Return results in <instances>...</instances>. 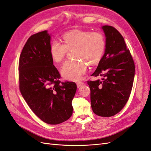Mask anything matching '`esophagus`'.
<instances>
[{
	"instance_id": "34e87169",
	"label": "esophagus",
	"mask_w": 151,
	"mask_h": 151,
	"mask_svg": "<svg viewBox=\"0 0 151 151\" xmlns=\"http://www.w3.org/2000/svg\"><path fill=\"white\" fill-rule=\"evenodd\" d=\"M76 84H77V88H79V87L81 86L82 85L84 84L83 82H82V81H77V82H76Z\"/></svg>"
}]
</instances>
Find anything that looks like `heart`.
<instances>
[{
  "mask_svg": "<svg viewBox=\"0 0 151 151\" xmlns=\"http://www.w3.org/2000/svg\"><path fill=\"white\" fill-rule=\"evenodd\" d=\"M63 43L53 40L50 43V54L52 60L60 63L68 50H74L73 56L76 59L66 61L61 67L63 78L70 81L79 79L87 71L86 63L93 65L101 60L104 52L106 41L99 32L74 30L67 32L62 36Z\"/></svg>",
  "mask_w": 151,
  "mask_h": 151,
  "instance_id": "obj_1",
  "label": "heart"
}]
</instances>
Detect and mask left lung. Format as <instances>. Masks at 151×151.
<instances>
[{
  "mask_svg": "<svg viewBox=\"0 0 151 151\" xmlns=\"http://www.w3.org/2000/svg\"><path fill=\"white\" fill-rule=\"evenodd\" d=\"M106 48L96 70L91 75L101 80L88 81L91 104L98 116L109 117L120 112L127 103L133 86L135 64L124 38L113 26H103Z\"/></svg>",
  "mask_w": 151,
  "mask_h": 151,
  "instance_id": "8db88e82",
  "label": "left lung"
}]
</instances>
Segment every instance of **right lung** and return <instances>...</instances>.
<instances>
[{
    "instance_id": "obj_1",
    "label": "right lung",
    "mask_w": 151,
    "mask_h": 151,
    "mask_svg": "<svg viewBox=\"0 0 151 151\" xmlns=\"http://www.w3.org/2000/svg\"><path fill=\"white\" fill-rule=\"evenodd\" d=\"M50 35L47 31L31 35L19 61V85L22 97L43 122L57 125L72 115L77 85L60 83V75L50 54Z\"/></svg>"
}]
</instances>
